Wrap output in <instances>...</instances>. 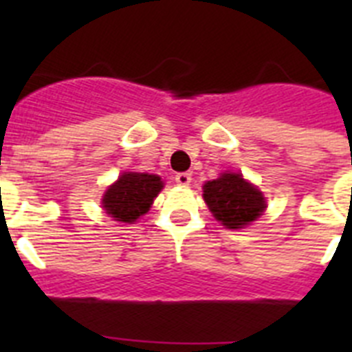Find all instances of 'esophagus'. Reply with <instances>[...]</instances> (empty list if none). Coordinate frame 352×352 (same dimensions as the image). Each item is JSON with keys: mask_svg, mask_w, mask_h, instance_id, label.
<instances>
[{"mask_svg": "<svg viewBox=\"0 0 352 352\" xmlns=\"http://www.w3.org/2000/svg\"><path fill=\"white\" fill-rule=\"evenodd\" d=\"M190 182H192V176L188 173L176 174V183H178V185L188 186V185H190Z\"/></svg>", "mask_w": 352, "mask_h": 352, "instance_id": "34e87169", "label": "esophagus"}]
</instances>
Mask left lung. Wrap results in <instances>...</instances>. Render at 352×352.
Listing matches in <instances>:
<instances>
[{
    "mask_svg": "<svg viewBox=\"0 0 352 352\" xmlns=\"http://www.w3.org/2000/svg\"><path fill=\"white\" fill-rule=\"evenodd\" d=\"M203 197L213 217L227 229H243L266 210L263 192L238 173H223L204 183Z\"/></svg>",
    "mask_w": 352,
    "mask_h": 352,
    "instance_id": "1",
    "label": "left lung"
}]
</instances>
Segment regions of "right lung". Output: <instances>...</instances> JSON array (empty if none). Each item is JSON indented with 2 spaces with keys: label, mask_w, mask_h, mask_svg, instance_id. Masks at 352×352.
<instances>
[{
  "label": "right lung",
  "mask_w": 352,
  "mask_h": 352,
  "mask_svg": "<svg viewBox=\"0 0 352 352\" xmlns=\"http://www.w3.org/2000/svg\"><path fill=\"white\" fill-rule=\"evenodd\" d=\"M162 188L164 182L157 174L123 173L105 190L102 206L118 222L133 223L148 213Z\"/></svg>",
  "instance_id": "right-lung-1"
}]
</instances>
